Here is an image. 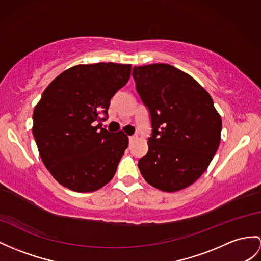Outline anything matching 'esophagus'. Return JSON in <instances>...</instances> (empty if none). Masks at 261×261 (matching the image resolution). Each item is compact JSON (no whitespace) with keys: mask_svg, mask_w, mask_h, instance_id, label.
Here are the masks:
<instances>
[{"mask_svg":"<svg viewBox=\"0 0 261 261\" xmlns=\"http://www.w3.org/2000/svg\"><path fill=\"white\" fill-rule=\"evenodd\" d=\"M128 139H129V143H133L135 141V139H137V135H132V136L128 137Z\"/></svg>","mask_w":261,"mask_h":261,"instance_id":"esophagus-1","label":"esophagus"}]
</instances>
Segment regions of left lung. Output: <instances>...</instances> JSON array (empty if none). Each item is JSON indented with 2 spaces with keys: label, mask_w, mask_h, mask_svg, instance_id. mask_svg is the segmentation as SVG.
Segmentation results:
<instances>
[{
  "label": "left lung",
  "mask_w": 261,
  "mask_h": 261,
  "mask_svg": "<svg viewBox=\"0 0 261 261\" xmlns=\"http://www.w3.org/2000/svg\"><path fill=\"white\" fill-rule=\"evenodd\" d=\"M147 107L151 135L138 168L149 185L177 192L192 185L218 149L221 118L213 98L192 76L169 64L133 67Z\"/></svg>",
  "instance_id": "obj_1"
}]
</instances>
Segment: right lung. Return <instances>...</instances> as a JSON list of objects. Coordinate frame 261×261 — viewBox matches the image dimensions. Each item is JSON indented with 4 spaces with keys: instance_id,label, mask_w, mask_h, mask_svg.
Returning a JSON list of instances; mask_svg holds the SVG:
<instances>
[{
    "instance_id": "add662e5",
    "label": "right lung",
    "mask_w": 261,
    "mask_h": 261,
    "mask_svg": "<svg viewBox=\"0 0 261 261\" xmlns=\"http://www.w3.org/2000/svg\"><path fill=\"white\" fill-rule=\"evenodd\" d=\"M130 69L116 63L76 65L42 94L32 132L42 162L62 186L90 193L115 175L128 137L122 130L109 132L99 122L107 116L111 98L128 82Z\"/></svg>"
}]
</instances>
